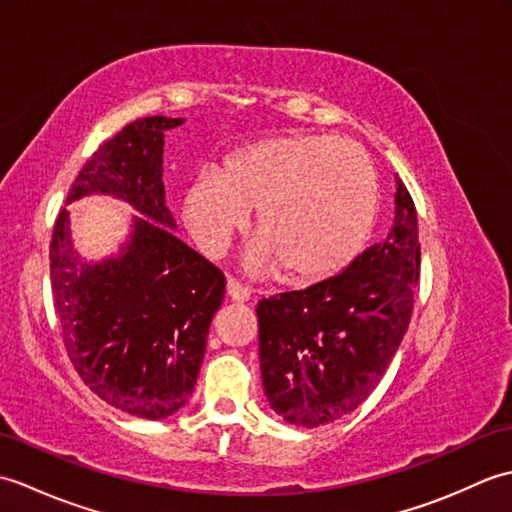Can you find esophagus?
<instances>
[{"instance_id": "esophagus-1", "label": "esophagus", "mask_w": 512, "mask_h": 512, "mask_svg": "<svg viewBox=\"0 0 512 512\" xmlns=\"http://www.w3.org/2000/svg\"><path fill=\"white\" fill-rule=\"evenodd\" d=\"M226 295L231 297L233 301H237V303H244V301L250 299V288L244 286L242 281H237V279L231 277V279L226 281Z\"/></svg>"}]
</instances>
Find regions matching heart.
<instances>
[{"mask_svg": "<svg viewBox=\"0 0 512 512\" xmlns=\"http://www.w3.org/2000/svg\"><path fill=\"white\" fill-rule=\"evenodd\" d=\"M255 211L259 237L246 264L255 273L314 281L354 262L374 228L378 178L350 138H266L204 171L182 200V220L204 255L220 257Z\"/></svg>", "mask_w": 512, "mask_h": 512, "instance_id": "b5f03b06", "label": "heart"}]
</instances>
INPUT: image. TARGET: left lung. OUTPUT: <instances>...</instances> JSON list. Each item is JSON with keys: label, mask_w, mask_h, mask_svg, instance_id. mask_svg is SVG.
Segmentation results:
<instances>
[{"label": "left lung", "mask_w": 512, "mask_h": 512, "mask_svg": "<svg viewBox=\"0 0 512 512\" xmlns=\"http://www.w3.org/2000/svg\"><path fill=\"white\" fill-rule=\"evenodd\" d=\"M394 198L387 237L343 273L259 301L264 391L290 424L312 429L352 413L398 352L420 279V242L416 206L398 176Z\"/></svg>", "instance_id": "1"}]
</instances>
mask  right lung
I'll return each instance as SVG.
<instances>
[{"label": "right lung", "mask_w": 512, "mask_h": 512, "mask_svg": "<svg viewBox=\"0 0 512 512\" xmlns=\"http://www.w3.org/2000/svg\"><path fill=\"white\" fill-rule=\"evenodd\" d=\"M182 123L138 118L105 140L72 184L65 204L101 193L140 213L121 253L83 262L65 209L50 244L54 310L74 369L107 405L147 420L187 405L226 286L220 268L173 235L162 147Z\"/></svg>", "instance_id": "add662e5"}]
</instances>
